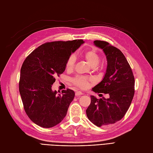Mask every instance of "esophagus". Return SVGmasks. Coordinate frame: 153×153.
Instances as JSON below:
<instances>
[{"instance_id": "1", "label": "esophagus", "mask_w": 153, "mask_h": 153, "mask_svg": "<svg viewBox=\"0 0 153 153\" xmlns=\"http://www.w3.org/2000/svg\"><path fill=\"white\" fill-rule=\"evenodd\" d=\"M83 94V93L82 92H80V91H76V92H75V95L76 96H81V95H82Z\"/></svg>"}]
</instances>
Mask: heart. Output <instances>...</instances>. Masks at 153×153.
<instances>
[{
	"mask_svg": "<svg viewBox=\"0 0 153 153\" xmlns=\"http://www.w3.org/2000/svg\"><path fill=\"white\" fill-rule=\"evenodd\" d=\"M81 56L89 63L91 67H96L99 64L100 56L94 50H85V52L82 53ZM75 58L73 56L68 58L66 63V69L67 71H71L73 70L74 65H75ZM92 82L93 80L92 78L82 76H77L72 79L73 84L82 89H88L91 86Z\"/></svg>",
	"mask_w": 153,
	"mask_h": 153,
	"instance_id": "b5f03b06",
	"label": "heart"
}]
</instances>
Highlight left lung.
<instances>
[{"instance_id": "8db88e82", "label": "left lung", "mask_w": 153, "mask_h": 153, "mask_svg": "<svg viewBox=\"0 0 153 153\" xmlns=\"http://www.w3.org/2000/svg\"><path fill=\"white\" fill-rule=\"evenodd\" d=\"M94 43L103 50L107 68L103 79L92 91L96 93L108 94L110 97L97 99L91 96L86 114L91 122L101 127L115 123L126 114L135 93V78L121 50L106 41L96 40Z\"/></svg>"}]
</instances>
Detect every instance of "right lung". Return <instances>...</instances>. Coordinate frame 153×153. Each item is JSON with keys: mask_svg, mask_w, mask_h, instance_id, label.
<instances>
[{"mask_svg": "<svg viewBox=\"0 0 153 153\" xmlns=\"http://www.w3.org/2000/svg\"><path fill=\"white\" fill-rule=\"evenodd\" d=\"M82 39L53 41L39 46L26 57L21 68L19 91L27 115L36 124L51 128L61 123L75 97L67 89L57 94L52 90L55 76L62 74L72 53Z\"/></svg>", "mask_w": 153, "mask_h": 153, "instance_id": "right-lung-1", "label": "right lung"}]
</instances>
